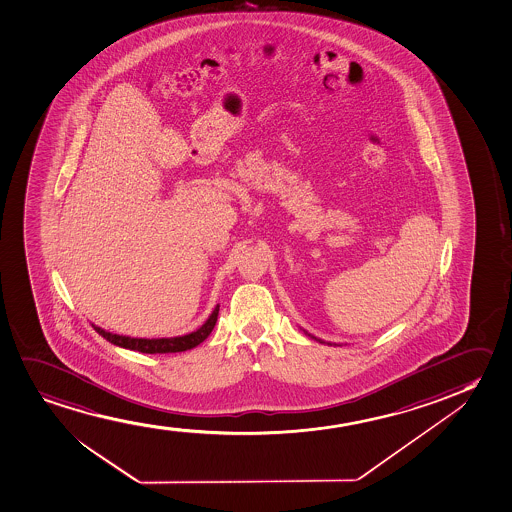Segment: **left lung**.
<instances>
[{
  "instance_id": "obj_1",
  "label": "left lung",
  "mask_w": 512,
  "mask_h": 512,
  "mask_svg": "<svg viewBox=\"0 0 512 512\" xmlns=\"http://www.w3.org/2000/svg\"><path fill=\"white\" fill-rule=\"evenodd\" d=\"M309 335H311V333H309ZM311 337L314 340H318L319 344H325V340L316 339V337H314V335H311ZM326 344H328V346H332V344H330V342H326ZM335 346H337V344H335Z\"/></svg>"
}]
</instances>
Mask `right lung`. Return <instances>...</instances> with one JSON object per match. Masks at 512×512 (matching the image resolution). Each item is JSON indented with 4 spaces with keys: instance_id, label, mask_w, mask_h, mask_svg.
<instances>
[{
    "instance_id": "add662e5",
    "label": "right lung",
    "mask_w": 512,
    "mask_h": 512,
    "mask_svg": "<svg viewBox=\"0 0 512 512\" xmlns=\"http://www.w3.org/2000/svg\"><path fill=\"white\" fill-rule=\"evenodd\" d=\"M219 307L217 306L213 309L210 318L206 319L203 326H200L196 332L187 333V335H182V337H172V339H133V337H127V335L106 332L100 326H92L95 328V332L102 335L104 339L109 340L114 346L125 347V349H130V351L144 352V354L189 351L193 347L200 346L201 342L212 333L213 326L217 323V316H219Z\"/></svg>"
}]
</instances>
